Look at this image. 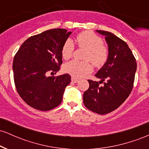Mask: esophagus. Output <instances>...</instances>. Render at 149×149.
<instances>
[{
    "label": "esophagus",
    "instance_id": "34e87169",
    "mask_svg": "<svg viewBox=\"0 0 149 149\" xmlns=\"http://www.w3.org/2000/svg\"><path fill=\"white\" fill-rule=\"evenodd\" d=\"M71 81H72L73 83H78V81H79V80H78V78H74V77H72V78H71Z\"/></svg>",
    "mask_w": 149,
    "mask_h": 149
}]
</instances>
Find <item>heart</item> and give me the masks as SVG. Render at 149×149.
Masks as SVG:
<instances>
[{
  "instance_id": "1",
  "label": "heart",
  "mask_w": 149,
  "mask_h": 149,
  "mask_svg": "<svg viewBox=\"0 0 149 149\" xmlns=\"http://www.w3.org/2000/svg\"><path fill=\"white\" fill-rule=\"evenodd\" d=\"M75 40L80 48L86 49L85 59L90 60L97 67H100L107 62L109 51L100 36L91 31H83L78 33ZM75 46L71 39L66 40L61 47V56L64 59H69L72 56ZM90 61H70L64 65V71L75 78H82L92 71V66Z\"/></svg>"
}]
</instances>
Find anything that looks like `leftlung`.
<instances>
[{
    "instance_id": "1",
    "label": "left lung",
    "mask_w": 149,
    "mask_h": 149,
    "mask_svg": "<svg viewBox=\"0 0 149 149\" xmlns=\"http://www.w3.org/2000/svg\"><path fill=\"white\" fill-rule=\"evenodd\" d=\"M97 31L105 36L109 58L95 74L101 81L88 80L90 86L83 94V103L89 110L104 115L118 109L129 97L134 85L136 62L124 40L111 32ZM102 82L104 85L101 86Z\"/></svg>"
}]
</instances>
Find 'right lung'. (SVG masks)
<instances>
[{"label": "right lung", "instance_id": "1", "mask_svg": "<svg viewBox=\"0 0 149 149\" xmlns=\"http://www.w3.org/2000/svg\"><path fill=\"white\" fill-rule=\"evenodd\" d=\"M64 29L45 31L29 38L15 55L13 69L15 88L22 99L33 109L47 111L61 104L71 76L47 77L62 64L61 47L71 35Z\"/></svg>", "mask_w": 149, "mask_h": 149}]
</instances>
